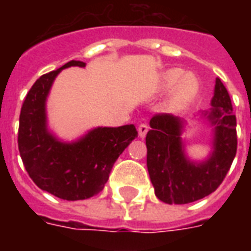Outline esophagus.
I'll return each instance as SVG.
<instances>
[{
    "label": "esophagus",
    "instance_id": "obj_1",
    "mask_svg": "<svg viewBox=\"0 0 251 251\" xmlns=\"http://www.w3.org/2000/svg\"><path fill=\"white\" fill-rule=\"evenodd\" d=\"M138 131H139V137L145 138L147 131H149V125L147 124H141V125L138 126Z\"/></svg>",
    "mask_w": 251,
    "mask_h": 251
}]
</instances>
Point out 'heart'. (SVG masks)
Returning a JSON list of instances; mask_svg holds the SVG:
<instances>
[{
	"label": "heart",
	"mask_w": 251,
	"mask_h": 251,
	"mask_svg": "<svg viewBox=\"0 0 251 251\" xmlns=\"http://www.w3.org/2000/svg\"><path fill=\"white\" fill-rule=\"evenodd\" d=\"M177 83L179 84L176 87L175 95L172 98V108L175 109L182 108L190 102L199 91V80L194 74H183L181 69H171L165 72L163 75V86L165 88H172Z\"/></svg>",
	"instance_id": "obj_1"
}]
</instances>
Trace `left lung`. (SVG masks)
Listing matches in <instances>:
<instances>
[{
	"label": "left lung",
	"mask_w": 251,
	"mask_h": 251,
	"mask_svg": "<svg viewBox=\"0 0 251 251\" xmlns=\"http://www.w3.org/2000/svg\"><path fill=\"white\" fill-rule=\"evenodd\" d=\"M212 110L208 120L215 126L214 152L202 164L185 157L179 139V118L169 113L155 114L146 135L147 168L155 194L168 204H186L214 193L224 181L237 152L236 116L229 94L216 79Z\"/></svg>",
	"instance_id": "obj_1"
}]
</instances>
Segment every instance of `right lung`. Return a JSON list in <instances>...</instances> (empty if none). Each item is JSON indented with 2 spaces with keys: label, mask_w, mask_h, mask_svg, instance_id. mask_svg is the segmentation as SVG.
Instances as JSON below:
<instances>
[{
  "label": "right lung",
  "mask_w": 251,
  "mask_h": 251,
  "mask_svg": "<svg viewBox=\"0 0 251 251\" xmlns=\"http://www.w3.org/2000/svg\"><path fill=\"white\" fill-rule=\"evenodd\" d=\"M41 75L25 96L19 116L18 149L25 171L41 190L65 201H80L99 194L109 178L114 161L134 138V125L98 127L80 141L68 145L50 135L45 124V99L57 74L69 66Z\"/></svg>",
  "instance_id": "1"
}]
</instances>
